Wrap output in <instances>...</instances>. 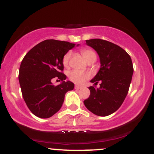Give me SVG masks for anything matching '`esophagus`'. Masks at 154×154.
<instances>
[{"label": "esophagus", "instance_id": "esophagus-1", "mask_svg": "<svg viewBox=\"0 0 154 154\" xmlns=\"http://www.w3.org/2000/svg\"><path fill=\"white\" fill-rule=\"evenodd\" d=\"M75 88L76 90H79V89H81L82 88V86H79V85H75Z\"/></svg>", "mask_w": 154, "mask_h": 154}]
</instances>
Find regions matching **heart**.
I'll use <instances>...</instances> for the list:
<instances>
[{"instance_id": "obj_1", "label": "heart", "mask_w": 154, "mask_h": 154, "mask_svg": "<svg viewBox=\"0 0 154 154\" xmlns=\"http://www.w3.org/2000/svg\"><path fill=\"white\" fill-rule=\"evenodd\" d=\"M83 57L86 61H89L93 59H96V55L94 53V51L90 49H82L81 51ZM72 56L71 51H68L66 54L63 56L62 59L63 65L65 67L69 66V60ZM69 77L70 80L72 81L73 82L77 83V84H82L90 77L89 73L85 72H81L79 70H73L69 73Z\"/></svg>"}]
</instances>
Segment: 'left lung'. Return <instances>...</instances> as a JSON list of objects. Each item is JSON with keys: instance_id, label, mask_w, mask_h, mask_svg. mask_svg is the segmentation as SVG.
<instances>
[{"instance_id": "obj_1", "label": "left lung", "mask_w": 154, "mask_h": 154, "mask_svg": "<svg viewBox=\"0 0 154 154\" xmlns=\"http://www.w3.org/2000/svg\"><path fill=\"white\" fill-rule=\"evenodd\" d=\"M100 58V67L91 82L100 87H89L91 94L84 100L86 108L95 115L109 116L117 110L128 95L133 75L130 55L119 45L101 39L86 40Z\"/></svg>"}]
</instances>
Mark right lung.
<instances>
[{
	"instance_id": "obj_1",
	"label": "right lung",
	"mask_w": 154,
	"mask_h": 154,
	"mask_svg": "<svg viewBox=\"0 0 154 154\" xmlns=\"http://www.w3.org/2000/svg\"><path fill=\"white\" fill-rule=\"evenodd\" d=\"M75 45L66 41L45 40L33 47L23 59L19 72L22 96L38 117L45 119L56 114L62 106L66 92L74 89L73 82L65 81L62 59ZM54 78L61 80V84L54 86Z\"/></svg>"
}]
</instances>
